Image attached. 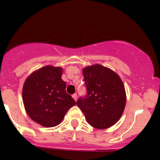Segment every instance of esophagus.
I'll use <instances>...</instances> for the list:
<instances>
[{
    "label": "esophagus",
    "instance_id": "34e87169",
    "mask_svg": "<svg viewBox=\"0 0 160 160\" xmlns=\"http://www.w3.org/2000/svg\"><path fill=\"white\" fill-rule=\"evenodd\" d=\"M72 97H73V99H74V100H75V101H76V100H77L78 96H77V94H73V95H72Z\"/></svg>",
    "mask_w": 160,
    "mask_h": 160
}]
</instances>
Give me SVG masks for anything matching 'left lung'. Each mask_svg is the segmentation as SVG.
<instances>
[{"label": "left lung", "instance_id": "8db88e82", "mask_svg": "<svg viewBox=\"0 0 160 160\" xmlns=\"http://www.w3.org/2000/svg\"><path fill=\"white\" fill-rule=\"evenodd\" d=\"M82 72L87 94L78 99V107L93 128H110L118 122L125 108L123 83L117 73L101 65L87 66Z\"/></svg>", "mask_w": 160, "mask_h": 160}]
</instances>
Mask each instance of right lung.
I'll return each instance as SVG.
<instances>
[{
    "label": "right lung",
    "instance_id": "obj_1",
    "mask_svg": "<svg viewBox=\"0 0 160 160\" xmlns=\"http://www.w3.org/2000/svg\"><path fill=\"white\" fill-rule=\"evenodd\" d=\"M62 73V68L45 66L33 72L24 84L25 111L31 119L46 128L58 125L68 110L76 104L66 93Z\"/></svg>",
    "mask_w": 160,
    "mask_h": 160
}]
</instances>
